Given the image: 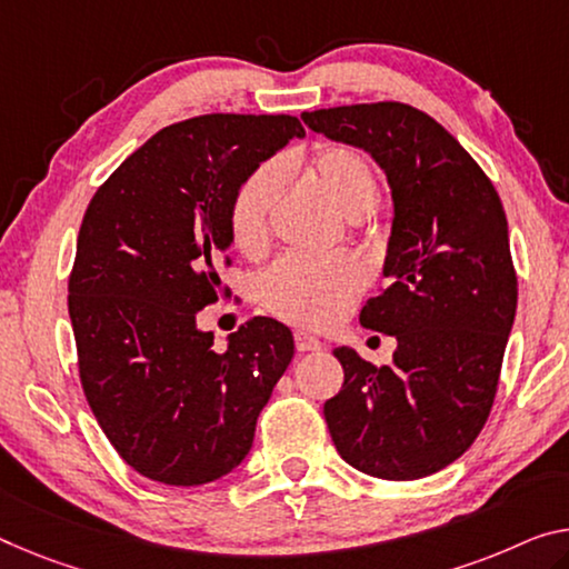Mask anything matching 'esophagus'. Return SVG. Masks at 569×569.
I'll use <instances>...</instances> for the list:
<instances>
[{
    "instance_id": "34e87169",
    "label": "esophagus",
    "mask_w": 569,
    "mask_h": 569,
    "mask_svg": "<svg viewBox=\"0 0 569 569\" xmlns=\"http://www.w3.org/2000/svg\"><path fill=\"white\" fill-rule=\"evenodd\" d=\"M295 346L300 353H310V351H320L322 343L320 338H315L308 330H295Z\"/></svg>"
}]
</instances>
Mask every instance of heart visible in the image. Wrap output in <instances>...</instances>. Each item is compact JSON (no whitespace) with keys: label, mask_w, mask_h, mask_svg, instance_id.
Listing matches in <instances>:
<instances>
[{"label":"heart","mask_w":569,"mask_h":569,"mask_svg":"<svg viewBox=\"0 0 569 569\" xmlns=\"http://www.w3.org/2000/svg\"><path fill=\"white\" fill-rule=\"evenodd\" d=\"M305 170L340 213H371L381 198L379 174L363 152L348 144H320L305 157L284 160V170ZM284 172L267 162L241 182L229 208V231L236 249L257 254L269 236V216L282 190ZM366 282V269L353 257H284L269 269L261 295L269 310L300 326H328Z\"/></svg>","instance_id":"obj_1"}]
</instances>
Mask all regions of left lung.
Wrapping results in <instances>:
<instances>
[{"label": "left lung", "mask_w": 569, "mask_h": 569, "mask_svg": "<svg viewBox=\"0 0 569 569\" xmlns=\"http://www.w3.org/2000/svg\"><path fill=\"white\" fill-rule=\"evenodd\" d=\"M302 121L369 152L395 200L389 284L361 310L363 328L397 338L395 361L379 369L336 348L346 379L322 407L330 437L361 473L432 476L483 430L517 315L501 198L458 139L409 103L318 109Z\"/></svg>", "instance_id": "1"}]
</instances>
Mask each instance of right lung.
<instances>
[{
	"label": "right lung",
	"instance_id": "right-lung-1",
	"mask_svg": "<svg viewBox=\"0 0 569 569\" xmlns=\"http://www.w3.org/2000/svg\"><path fill=\"white\" fill-rule=\"evenodd\" d=\"M292 137L290 113L170 124L96 190L68 279L83 395L137 473L203 486L249 456L257 417L295 356L290 328L254 318L213 351L196 312L229 297L236 190Z\"/></svg>",
	"mask_w": 569,
	"mask_h": 569
}]
</instances>
